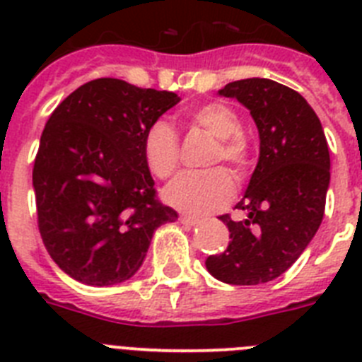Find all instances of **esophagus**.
<instances>
[{
    "label": "esophagus",
    "mask_w": 362,
    "mask_h": 362,
    "mask_svg": "<svg viewBox=\"0 0 362 362\" xmlns=\"http://www.w3.org/2000/svg\"><path fill=\"white\" fill-rule=\"evenodd\" d=\"M179 221H181V223H183V225H187V226H196V225H199V223H201L199 217L187 216V214H183V216H179Z\"/></svg>",
    "instance_id": "34e87169"
}]
</instances>
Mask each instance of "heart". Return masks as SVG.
<instances>
[{
  "mask_svg": "<svg viewBox=\"0 0 362 362\" xmlns=\"http://www.w3.org/2000/svg\"><path fill=\"white\" fill-rule=\"evenodd\" d=\"M190 121L219 139L212 153V165L226 161L235 175L243 177L250 163V146L241 132V117L232 107L219 101L192 108ZM143 158L156 177L168 179L179 166V136L168 121L158 119L150 124L143 136ZM235 194V183L226 168L206 172H185L163 192L170 206L187 214L216 212L230 203Z\"/></svg>",
  "mask_w": 362,
  "mask_h": 362,
  "instance_id": "obj_1",
  "label": "heart"
}]
</instances>
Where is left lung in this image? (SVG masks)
<instances>
[{"mask_svg": "<svg viewBox=\"0 0 362 362\" xmlns=\"http://www.w3.org/2000/svg\"><path fill=\"white\" fill-rule=\"evenodd\" d=\"M219 95L250 110L259 132V161L245 197L243 221L219 219L230 239L206 270L228 284L274 281L296 263L325 216L330 152L321 121L299 92L264 78L228 83Z\"/></svg>", "mask_w": 362, "mask_h": 362, "instance_id": "1", "label": "left lung"}]
</instances>
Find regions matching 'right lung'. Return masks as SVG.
I'll use <instances>...</instances> for the list:
<instances>
[{
  "label": "right lung",
  "mask_w": 362,
  "mask_h": 362,
  "mask_svg": "<svg viewBox=\"0 0 362 362\" xmlns=\"http://www.w3.org/2000/svg\"><path fill=\"white\" fill-rule=\"evenodd\" d=\"M179 101L174 92L101 78L63 99L45 124L32 172L37 226L72 279L90 286L130 279L153 232L177 219L156 199L143 136Z\"/></svg>",
  "instance_id": "right-lung-1"
}]
</instances>
